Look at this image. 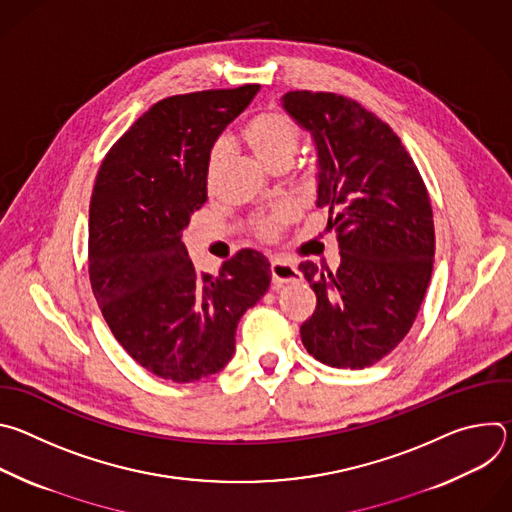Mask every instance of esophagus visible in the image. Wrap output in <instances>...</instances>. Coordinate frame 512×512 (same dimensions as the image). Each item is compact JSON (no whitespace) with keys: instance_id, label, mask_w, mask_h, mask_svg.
Here are the masks:
<instances>
[{"instance_id":"esophagus-1","label":"esophagus","mask_w":512,"mask_h":512,"mask_svg":"<svg viewBox=\"0 0 512 512\" xmlns=\"http://www.w3.org/2000/svg\"><path fill=\"white\" fill-rule=\"evenodd\" d=\"M302 279V273L298 267L289 265L285 261H271V281L273 285H285V283H294V281H300Z\"/></svg>"}]
</instances>
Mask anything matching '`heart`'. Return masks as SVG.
<instances>
[{
	"label": "heart",
	"instance_id": "1",
	"mask_svg": "<svg viewBox=\"0 0 512 512\" xmlns=\"http://www.w3.org/2000/svg\"><path fill=\"white\" fill-rule=\"evenodd\" d=\"M243 137L251 152L271 170L291 164L300 148V129L294 119L287 117L281 111L267 109L253 115L245 127ZM227 158V141L218 139L208 154L206 164V184L212 188L218 180V174L223 170ZM298 214L294 204H281L265 216H259L255 221V231L263 239H275L279 231L294 221Z\"/></svg>",
	"mask_w": 512,
	"mask_h": 512
}]
</instances>
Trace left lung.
I'll return each instance as SVG.
<instances>
[{
    "label": "left lung",
    "mask_w": 512,
    "mask_h": 512,
    "mask_svg": "<svg viewBox=\"0 0 512 512\" xmlns=\"http://www.w3.org/2000/svg\"><path fill=\"white\" fill-rule=\"evenodd\" d=\"M283 109L312 135L316 206L328 208L340 265H300L318 306L306 350L336 369H364L411 330L431 279L435 233L425 184L401 139L375 113L334 93L291 91Z\"/></svg>",
    "instance_id": "1"
}]
</instances>
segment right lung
<instances>
[{
  "label": "right lung",
  "instance_id": "1",
  "mask_svg": "<svg viewBox=\"0 0 512 512\" xmlns=\"http://www.w3.org/2000/svg\"><path fill=\"white\" fill-rule=\"evenodd\" d=\"M259 85L178 95L145 111L105 156L89 206V277L117 342L145 371L192 383L225 369L241 316L269 289L259 251L198 273L182 231L206 202L214 141Z\"/></svg>",
  "mask_w": 512,
  "mask_h": 512
}]
</instances>
